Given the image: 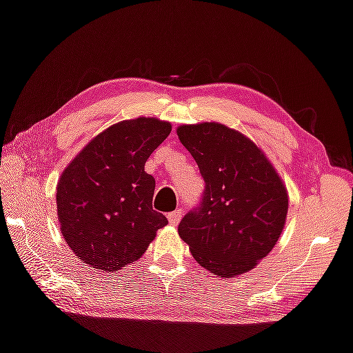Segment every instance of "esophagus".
<instances>
[{"label":"esophagus","instance_id":"obj_1","mask_svg":"<svg viewBox=\"0 0 353 353\" xmlns=\"http://www.w3.org/2000/svg\"><path fill=\"white\" fill-rule=\"evenodd\" d=\"M181 217H183V210H180V208H178V210H175V211L170 212V214H169L170 225H178V223H180Z\"/></svg>","mask_w":353,"mask_h":353}]
</instances>
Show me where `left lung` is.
I'll use <instances>...</instances> for the list:
<instances>
[{
  "mask_svg": "<svg viewBox=\"0 0 353 353\" xmlns=\"http://www.w3.org/2000/svg\"><path fill=\"white\" fill-rule=\"evenodd\" d=\"M180 142L205 180L203 199L178 225L201 268L222 279L252 270L275 247L288 190L255 142L217 122L181 125Z\"/></svg>",
  "mask_w": 353,
  "mask_h": 353,
  "instance_id": "left-lung-1",
  "label": "left lung"
}]
</instances>
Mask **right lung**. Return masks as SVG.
<instances>
[{"instance_id":"1","label":"right lung","mask_w":353,"mask_h":353,"mask_svg":"<svg viewBox=\"0 0 353 353\" xmlns=\"http://www.w3.org/2000/svg\"><path fill=\"white\" fill-rule=\"evenodd\" d=\"M170 131L169 122L154 117L123 120L92 139L63 169L57 221L68 247L90 268H126L167 225L152 206L154 178L145 163Z\"/></svg>"}]
</instances>
